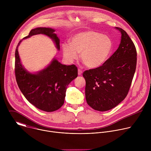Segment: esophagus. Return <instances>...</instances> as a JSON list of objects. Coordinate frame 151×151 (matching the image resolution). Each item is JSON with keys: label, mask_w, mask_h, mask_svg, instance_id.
<instances>
[{"label": "esophagus", "mask_w": 151, "mask_h": 151, "mask_svg": "<svg viewBox=\"0 0 151 151\" xmlns=\"http://www.w3.org/2000/svg\"><path fill=\"white\" fill-rule=\"evenodd\" d=\"M82 71L81 69H78V75H82Z\"/></svg>", "instance_id": "34e87169"}]
</instances>
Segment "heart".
I'll return each mask as SVG.
<instances>
[{
    "label": "heart",
    "mask_w": 151,
    "mask_h": 151,
    "mask_svg": "<svg viewBox=\"0 0 151 151\" xmlns=\"http://www.w3.org/2000/svg\"><path fill=\"white\" fill-rule=\"evenodd\" d=\"M113 48L111 39L102 33L87 30L74 35L69 43L62 44L64 56L69 61L78 57L81 52V58L88 68H97L107 61Z\"/></svg>",
    "instance_id": "heart-1"
}]
</instances>
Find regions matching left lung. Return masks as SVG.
<instances>
[{"label":"left lung","mask_w":151,"mask_h":151,"mask_svg":"<svg viewBox=\"0 0 151 151\" xmlns=\"http://www.w3.org/2000/svg\"><path fill=\"white\" fill-rule=\"evenodd\" d=\"M121 34L118 48L102 66L86 70L85 98L94 110L104 112L116 107L127 96L136 71L137 52L125 31Z\"/></svg>","instance_id":"left-lung-1"}]
</instances>
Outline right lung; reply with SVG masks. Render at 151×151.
Returning a JSON list of instances; mask_svg holds the SVG:
<instances>
[{
  "mask_svg": "<svg viewBox=\"0 0 151 151\" xmlns=\"http://www.w3.org/2000/svg\"><path fill=\"white\" fill-rule=\"evenodd\" d=\"M55 31L48 27L32 29L28 36L19 42L15 53V74L19 90L31 104L39 109L48 112L57 111L63 105L67 87L78 76L77 67L74 64L64 65L54 58L44 69L31 73L21 64L18 48L23 39L43 34L52 40L59 51L60 39Z\"/></svg>",
  "mask_w": 151,
  "mask_h": 151,
  "instance_id": "1",
  "label": "right lung"
}]
</instances>
